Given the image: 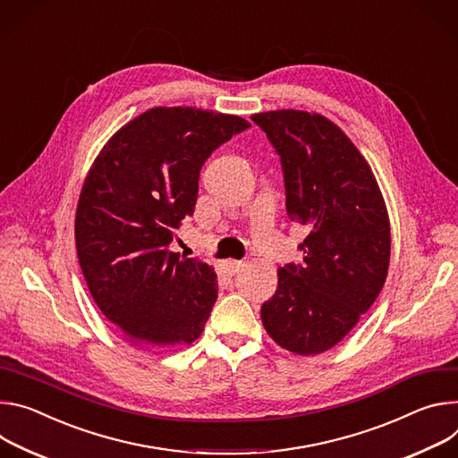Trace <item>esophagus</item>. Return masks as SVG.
Instances as JSON below:
<instances>
[{"mask_svg":"<svg viewBox=\"0 0 458 458\" xmlns=\"http://www.w3.org/2000/svg\"><path fill=\"white\" fill-rule=\"evenodd\" d=\"M242 266H243V262H240V260H229V262H225V269H227L231 275L238 273Z\"/></svg>","mask_w":458,"mask_h":458,"instance_id":"esophagus-1","label":"esophagus"}]
</instances>
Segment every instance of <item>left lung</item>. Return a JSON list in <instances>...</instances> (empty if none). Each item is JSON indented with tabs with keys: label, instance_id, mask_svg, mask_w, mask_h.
<instances>
[{
	"label": "left lung",
	"instance_id": "left-lung-1",
	"mask_svg": "<svg viewBox=\"0 0 458 458\" xmlns=\"http://www.w3.org/2000/svg\"><path fill=\"white\" fill-rule=\"evenodd\" d=\"M280 155L285 208L308 229L303 264L278 269V289L264 301L269 336L296 354H320L359 324L380 294L391 229L377 178L345 132L322 114H252Z\"/></svg>",
	"mask_w": 458,
	"mask_h": 458
}]
</instances>
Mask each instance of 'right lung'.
<instances>
[{
    "instance_id": "obj_1",
    "label": "right lung",
    "mask_w": 458,
    "mask_h": 458,
    "mask_svg": "<svg viewBox=\"0 0 458 458\" xmlns=\"http://www.w3.org/2000/svg\"><path fill=\"white\" fill-rule=\"evenodd\" d=\"M250 127L240 116L155 107L99 150L80 192L74 236L99 311L141 349H180L206 327L218 296L215 267L169 243L194 213L199 169Z\"/></svg>"
}]
</instances>
